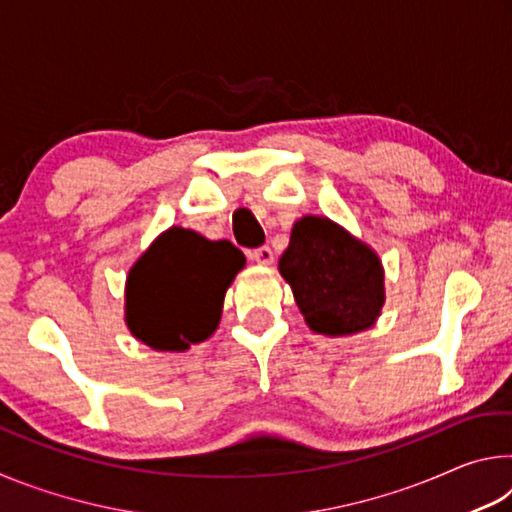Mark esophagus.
Here are the masks:
<instances>
[{"instance_id":"esophagus-1","label":"esophagus","mask_w":512,"mask_h":512,"mask_svg":"<svg viewBox=\"0 0 512 512\" xmlns=\"http://www.w3.org/2000/svg\"><path fill=\"white\" fill-rule=\"evenodd\" d=\"M248 259H253V262L266 266V264H273L275 255H273V250L268 248V246H259V248L248 250Z\"/></svg>"}]
</instances>
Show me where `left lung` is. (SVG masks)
Returning <instances> with one entry per match:
<instances>
[{
	"label": "left lung",
	"instance_id": "8db88e82",
	"mask_svg": "<svg viewBox=\"0 0 512 512\" xmlns=\"http://www.w3.org/2000/svg\"><path fill=\"white\" fill-rule=\"evenodd\" d=\"M280 273L318 334L361 332L375 323L384 305L379 257L323 216H305L293 225Z\"/></svg>",
	"mask_w": 512,
	"mask_h": 512
}]
</instances>
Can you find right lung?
<instances>
[{
    "mask_svg": "<svg viewBox=\"0 0 512 512\" xmlns=\"http://www.w3.org/2000/svg\"><path fill=\"white\" fill-rule=\"evenodd\" d=\"M246 264L230 241L171 228L137 259L126 282V323L155 350H187L210 336L225 289Z\"/></svg>",
    "mask_w": 512,
    "mask_h": 512,
    "instance_id": "add662e5",
    "label": "right lung"
}]
</instances>
